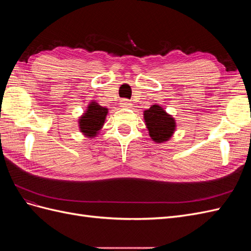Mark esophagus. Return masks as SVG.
Masks as SVG:
<instances>
[{
  "mask_svg": "<svg viewBox=\"0 0 251 251\" xmlns=\"http://www.w3.org/2000/svg\"><path fill=\"white\" fill-rule=\"evenodd\" d=\"M119 104H120L121 108H130L131 105H132V103H131L130 101H128L127 100H121L120 102H119Z\"/></svg>",
  "mask_w": 251,
  "mask_h": 251,
  "instance_id": "obj_1",
  "label": "esophagus"
}]
</instances>
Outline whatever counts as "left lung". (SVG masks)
Listing matches in <instances>:
<instances>
[{"mask_svg":"<svg viewBox=\"0 0 251 251\" xmlns=\"http://www.w3.org/2000/svg\"><path fill=\"white\" fill-rule=\"evenodd\" d=\"M143 119L151 139L156 143L169 141L176 131V120L159 104L143 111Z\"/></svg>","mask_w":251,"mask_h":251,"instance_id":"1","label":"left lung"}]
</instances>
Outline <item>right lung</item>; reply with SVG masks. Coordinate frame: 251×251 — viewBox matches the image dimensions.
<instances>
[{
  "label": "right lung",
  "mask_w": 251,
  "mask_h": 251,
  "mask_svg": "<svg viewBox=\"0 0 251 251\" xmlns=\"http://www.w3.org/2000/svg\"><path fill=\"white\" fill-rule=\"evenodd\" d=\"M109 109L92 100L87 107L85 113L78 118V127L80 133L87 138L97 137L102 128Z\"/></svg>",
  "instance_id": "right-lung-1"
}]
</instances>
